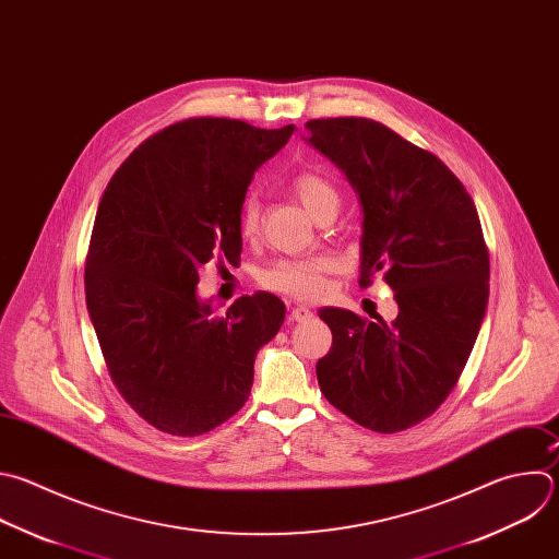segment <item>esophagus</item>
Masks as SVG:
<instances>
[{"label":"esophagus","mask_w":559,"mask_h":559,"mask_svg":"<svg viewBox=\"0 0 559 559\" xmlns=\"http://www.w3.org/2000/svg\"><path fill=\"white\" fill-rule=\"evenodd\" d=\"M313 318V311L309 309V307H294L292 311H289V320H294V322H305V320H311Z\"/></svg>","instance_id":"obj_1"}]
</instances>
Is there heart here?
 Listing matches in <instances>:
<instances>
[{"instance_id": "b5f03b06", "label": "heart", "mask_w": 559, "mask_h": 559, "mask_svg": "<svg viewBox=\"0 0 559 559\" xmlns=\"http://www.w3.org/2000/svg\"><path fill=\"white\" fill-rule=\"evenodd\" d=\"M292 191L313 222L320 224L331 217L335 219V215L340 211V193L324 175L311 173V170L302 173L294 179ZM239 233L246 241H252L259 235V204L252 198L243 204L241 219H239ZM331 270H333V261L326 257L289 259V261H281L272 270H267L263 276V285L278 294L311 300L322 294L324 274Z\"/></svg>"}]
</instances>
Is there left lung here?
Returning <instances> with one entry per match:
<instances>
[{
  "instance_id": "left-lung-1",
  "label": "left lung",
  "mask_w": 559,
  "mask_h": 559,
  "mask_svg": "<svg viewBox=\"0 0 559 559\" xmlns=\"http://www.w3.org/2000/svg\"><path fill=\"white\" fill-rule=\"evenodd\" d=\"M348 179L361 209L359 285L382 274L400 313L368 322L324 307L322 395L355 424L402 432L456 386L489 298V254L465 186L432 153L368 118H320L307 138Z\"/></svg>"
}]
</instances>
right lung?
I'll list each match as a JSON object with an SVG mask.
<instances>
[{"label": "right lung", "instance_id": "right-lung-1", "mask_svg": "<svg viewBox=\"0 0 559 559\" xmlns=\"http://www.w3.org/2000/svg\"><path fill=\"white\" fill-rule=\"evenodd\" d=\"M294 131L181 120L124 159L98 204L85 267L90 320L118 393L162 432L198 437L241 411L257 353L285 320L283 300L267 292L215 318L198 283L215 257H241L248 186Z\"/></svg>", "mask_w": 559, "mask_h": 559}]
</instances>
